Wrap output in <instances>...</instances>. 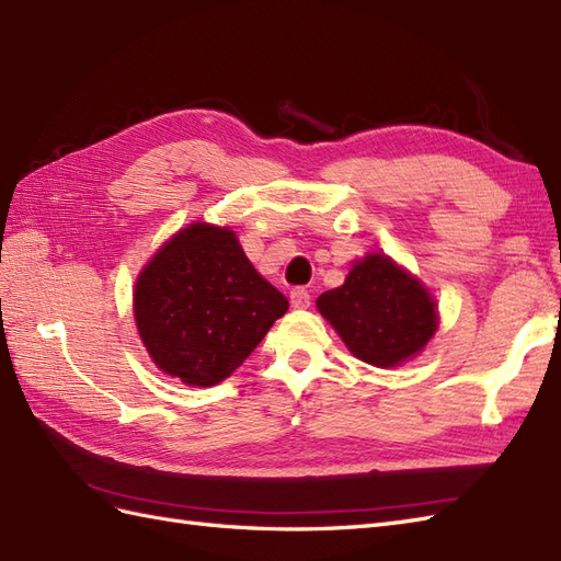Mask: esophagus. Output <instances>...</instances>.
Listing matches in <instances>:
<instances>
[{"mask_svg": "<svg viewBox=\"0 0 561 561\" xmlns=\"http://www.w3.org/2000/svg\"><path fill=\"white\" fill-rule=\"evenodd\" d=\"M290 305H293L295 309H307V307L311 305V295H309V290H305V288H295V290L290 293Z\"/></svg>", "mask_w": 561, "mask_h": 561, "instance_id": "obj_1", "label": "esophagus"}]
</instances>
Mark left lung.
<instances>
[{
  "label": "left lung",
  "mask_w": 561,
  "mask_h": 561,
  "mask_svg": "<svg viewBox=\"0 0 561 561\" xmlns=\"http://www.w3.org/2000/svg\"><path fill=\"white\" fill-rule=\"evenodd\" d=\"M354 357L374 366H398L426 347L438 313L423 285L386 254L354 264L345 285L317 299Z\"/></svg>",
  "instance_id": "left-lung-1"
}]
</instances>
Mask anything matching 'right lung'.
Wrapping results in <instances>:
<instances>
[{
	"label": "right lung",
	"mask_w": 561,
	"mask_h": 561,
	"mask_svg": "<svg viewBox=\"0 0 561 561\" xmlns=\"http://www.w3.org/2000/svg\"><path fill=\"white\" fill-rule=\"evenodd\" d=\"M133 307L161 371L207 388L250 357L288 299L259 276L233 230L193 224L145 266Z\"/></svg>",
	"instance_id": "1"
}]
</instances>
